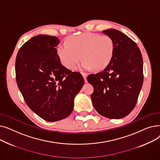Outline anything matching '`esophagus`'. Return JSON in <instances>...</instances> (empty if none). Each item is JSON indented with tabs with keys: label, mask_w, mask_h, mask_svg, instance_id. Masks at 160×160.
Returning <instances> with one entry per match:
<instances>
[{
	"label": "esophagus",
	"mask_w": 160,
	"mask_h": 160,
	"mask_svg": "<svg viewBox=\"0 0 160 160\" xmlns=\"http://www.w3.org/2000/svg\"><path fill=\"white\" fill-rule=\"evenodd\" d=\"M83 77V79H84L85 82H87V77H88V74L87 73H85V72H82V73Z\"/></svg>",
	"instance_id": "obj_1"
}]
</instances>
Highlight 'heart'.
<instances>
[{"mask_svg":"<svg viewBox=\"0 0 160 160\" xmlns=\"http://www.w3.org/2000/svg\"><path fill=\"white\" fill-rule=\"evenodd\" d=\"M68 43H63L58 48V54L62 63L73 69L82 58V68L90 70L95 68L101 71L110 65L113 58L115 45L108 36L98 33H84L71 37Z\"/></svg>","mask_w":160,"mask_h":160,"instance_id":"obj_1","label":"heart"}]
</instances>
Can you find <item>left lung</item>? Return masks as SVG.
Masks as SVG:
<instances>
[{"mask_svg":"<svg viewBox=\"0 0 160 160\" xmlns=\"http://www.w3.org/2000/svg\"><path fill=\"white\" fill-rule=\"evenodd\" d=\"M113 41L112 61L103 71L91 74L88 81L93 86L92 102L97 112L109 119H121L135 107L143 82V62L139 47L121 32L102 31Z\"/></svg>","mask_w":160,"mask_h":160,"instance_id":"8db88e82","label":"left lung"}]
</instances>
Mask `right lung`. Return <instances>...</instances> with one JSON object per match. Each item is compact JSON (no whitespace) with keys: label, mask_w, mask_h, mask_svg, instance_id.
<instances>
[{"label":"right lung","mask_w":160,"mask_h":160,"mask_svg":"<svg viewBox=\"0 0 160 160\" xmlns=\"http://www.w3.org/2000/svg\"><path fill=\"white\" fill-rule=\"evenodd\" d=\"M56 36L32 38L19 49L15 60L16 81L25 102L43 119L54 122L68 117L84 80L62 65Z\"/></svg>","instance_id":"right-lung-1"}]
</instances>
